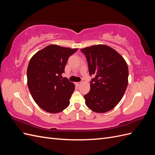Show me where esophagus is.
I'll list each match as a JSON object with an SVG mask.
<instances>
[{
  "label": "esophagus",
  "mask_w": 155,
  "mask_h": 155,
  "mask_svg": "<svg viewBox=\"0 0 155 155\" xmlns=\"http://www.w3.org/2000/svg\"><path fill=\"white\" fill-rule=\"evenodd\" d=\"M76 84L77 86H79L81 84V82H77V83H76Z\"/></svg>",
  "instance_id": "esophagus-1"
}]
</instances>
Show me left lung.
<instances>
[{
  "mask_svg": "<svg viewBox=\"0 0 155 155\" xmlns=\"http://www.w3.org/2000/svg\"><path fill=\"white\" fill-rule=\"evenodd\" d=\"M85 55L91 79V90L84 96L86 105L104 113L118 104L128 85L127 64L109 46L97 45L81 49Z\"/></svg>",
  "mask_w": 155,
  "mask_h": 155,
  "instance_id": "left-lung-1",
  "label": "left lung"
}]
</instances>
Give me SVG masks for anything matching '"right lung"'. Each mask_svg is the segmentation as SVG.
Instances as JSON below:
<instances>
[{
  "label": "right lung",
  "mask_w": 155,
  "mask_h": 155,
  "mask_svg": "<svg viewBox=\"0 0 155 155\" xmlns=\"http://www.w3.org/2000/svg\"><path fill=\"white\" fill-rule=\"evenodd\" d=\"M78 48L50 45L31 58L27 69L28 87L40 108L50 113H58L67 108L75 85L63 78L70 55Z\"/></svg>",
  "instance_id": "add662e5"
}]
</instances>
